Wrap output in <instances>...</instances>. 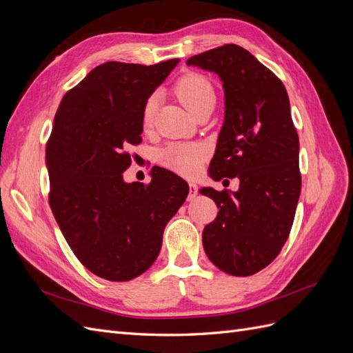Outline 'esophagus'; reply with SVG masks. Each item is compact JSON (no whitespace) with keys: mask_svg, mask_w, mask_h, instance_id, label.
Returning <instances> with one entry per match:
<instances>
[{"mask_svg":"<svg viewBox=\"0 0 353 353\" xmlns=\"http://www.w3.org/2000/svg\"><path fill=\"white\" fill-rule=\"evenodd\" d=\"M196 196H197V185L193 184V183H190L188 184V200L190 201L194 200Z\"/></svg>","mask_w":353,"mask_h":353,"instance_id":"esophagus-1","label":"esophagus"}]
</instances>
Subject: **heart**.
Wrapping results in <instances>:
<instances>
[{
	"instance_id": "obj_1",
	"label": "heart",
	"mask_w": 353,
	"mask_h": 353,
	"mask_svg": "<svg viewBox=\"0 0 353 353\" xmlns=\"http://www.w3.org/2000/svg\"><path fill=\"white\" fill-rule=\"evenodd\" d=\"M175 94L185 108L194 113L203 103L215 101V91L212 83L199 73H188L176 82ZM157 109V95H150L147 99L143 109V126L148 128L153 123L154 113ZM208 157L206 147L199 143H179L170 144L165 150L160 152V162L166 168L175 170V172L193 176L196 175L203 160Z\"/></svg>"
}]
</instances>
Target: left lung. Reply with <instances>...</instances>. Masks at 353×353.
I'll list each match as a JSON object with an SVG mask.
<instances>
[{
    "mask_svg": "<svg viewBox=\"0 0 353 353\" xmlns=\"http://www.w3.org/2000/svg\"><path fill=\"white\" fill-rule=\"evenodd\" d=\"M187 65L215 72L225 92V117L209 175L240 181L237 191L200 190L219 209L203 230V248L221 271L253 275L281 252L301 196L290 101L283 82L236 44L190 57Z\"/></svg>",
    "mask_w": 353,
    "mask_h": 353,
    "instance_id": "left-lung-1",
    "label": "left lung"
}]
</instances>
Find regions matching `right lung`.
<instances>
[{"mask_svg":"<svg viewBox=\"0 0 353 353\" xmlns=\"http://www.w3.org/2000/svg\"><path fill=\"white\" fill-rule=\"evenodd\" d=\"M179 59L143 66L108 61L61 99L46 148L50 206L72 252L92 274L130 281L145 272L188 184L154 166L128 184V147L143 141V109Z\"/></svg>","mask_w":353,"mask_h":353,"instance_id":"1","label":"right lung"}]
</instances>
